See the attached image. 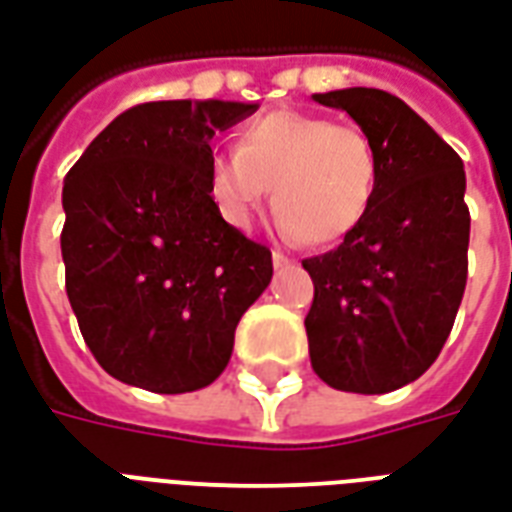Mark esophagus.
<instances>
[{
  "label": "esophagus",
  "instance_id": "1",
  "mask_svg": "<svg viewBox=\"0 0 512 512\" xmlns=\"http://www.w3.org/2000/svg\"><path fill=\"white\" fill-rule=\"evenodd\" d=\"M272 264H275V270H283V267H291L294 261L288 259V256H283V253H272Z\"/></svg>",
  "mask_w": 512,
  "mask_h": 512
}]
</instances>
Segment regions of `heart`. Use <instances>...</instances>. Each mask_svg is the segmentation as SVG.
Returning <instances> with one entry per match:
<instances>
[{"label": "heart", "mask_w": 512, "mask_h": 512, "mask_svg": "<svg viewBox=\"0 0 512 512\" xmlns=\"http://www.w3.org/2000/svg\"><path fill=\"white\" fill-rule=\"evenodd\" d=\"M270 186L280 234L307 245H332L370 213L378 156L359 126L272 110L237 132V153L213 151L207 164L215 213L240 232L253 224Z\"/></svg>", "instance_id": "1"}]
</instances>
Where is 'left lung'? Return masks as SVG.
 Instances as JSON below:
<instances>
[{"mask_svg": "<svg viewBox=\"0 0 512 512\" xmlns=\"http://www.w3.org/2000/svg\"><path fill=\"white\" fill-rule=\"evenodd\" d=\"M351 115L378 156L367 218L334 251L302 261L315 294L310 364L337 391L386 394L443 351L467 286L470 210L459 153L380 88L313 94Z\"/></svg>", "mask_w": 512, "mask_h": 512, "instance_id": "8db88e82", "label": "left lung"}]
</instances>
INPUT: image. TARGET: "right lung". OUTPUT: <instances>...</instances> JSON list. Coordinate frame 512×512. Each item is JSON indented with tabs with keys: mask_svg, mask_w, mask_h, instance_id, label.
Segmentation results:
<instances>
[{
	"mask_svg": "<svg viewBox=\"0 0 512 512\" xmlns=\"http://www.w3.org/2000/svg\"><path fill=\"white\" fill-rule=\"evenodd\" d=\"M259 110L169 99L126 110L64 178L61 259L80 334L121 383L186 394L232 359L242 313L272 280V253L215 213V132Z\"/></svg>",
	"mask_w": 512,
	"mask_h": 512,
	"instance_id": "1",
	"label": "right lung"
}]
</instances>
